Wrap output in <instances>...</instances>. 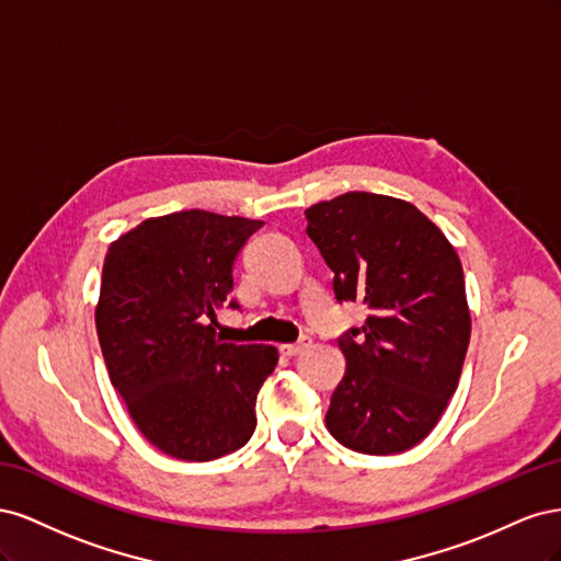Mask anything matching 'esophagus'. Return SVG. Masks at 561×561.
I'll use <instances>...</instances> for the list:
<instances>
[{
    "instance_id": "34e87169",
    "label": "esophagus",
    "mask_w": 561,
    "mask_h": 561,
    "mask_svg": "<svg viewBox=\"0 0 561 561\" xmlns=\"http://www.w3.org/2000/svg\"><path fill=\"white\" fill-rule=\"evenodd\" d=\"M311 346V339L309 336H301L297 344H283L280 346V353L283 355H299L301 351H307Z\"/></svg>"
}]
</instances>
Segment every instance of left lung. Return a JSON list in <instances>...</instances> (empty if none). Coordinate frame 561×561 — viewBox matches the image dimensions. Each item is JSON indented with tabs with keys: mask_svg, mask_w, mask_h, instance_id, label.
<instances>
[{
	"mask_svg": "<svg viewBox=\"0 0 561 561\" xmlns=\"http://www.w3.org/2000/svg\"><path fill=\"white\" fill-rule=\"evenodd\" d=\"M307 233L332 268L336 301H360L363 328L339 336L344 379L325 414L344 447L400 454L447 410L470 342L463 266L416 206L348 192L304 210Z\"/></svg>",
	"mask_w": 561,
	"mask_h": 561,
	"instance_id": "left-lung-1",
	"label": "left lung"
}]
</instances>
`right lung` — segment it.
<instances>
[{"label":"right lung","mask_w":561,"mask_h":561,"mask_svg":"<svg viewBox=\"0 0 561 561\" xmlns=\"http://www.w3.org/2000/svg\"><path fill=\"white\" fill-rule=\"evenodd\" d=\"M262 225L180 210L145 219L105 254L95 328L112 386L149 443L180 461L241 449L257 426L278 351L222 342L215 311L239 309L233 262Z\"/></svg>","instance_id":"right-lung-1"}]
</instances>
